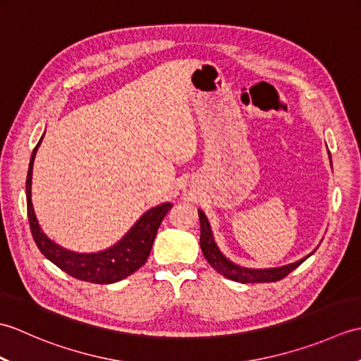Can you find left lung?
Returning a JSON list of instances; mask_svg holds the SVG:
<instances>
[{
    "mask_svg": "<svg viewBox=\"0 0 361 361\" xmlns=\"http://www.w3.org/2000/svg\"><path fill=\"white\" fill-rule=\"evenodd\" d=\"M198 217H200V247L203 255L208 260L209 265L214 270L220 274L226 276L228 279L242 282V283H251V282H276L281 281L288 276L291 271L301 265L305 259L298 260L295 264H290L281 268H271V270H248V268H242L239 265H234L233 262L221 255L219 251L216 242L212 239V233L209 228V221L206 219L203 211H198Z\"/></svg>",
    "mask_w": 361,
    "mask_h": 361,
    "instance_id": "8db88e82",
    "label": "left lung"
}]
</instances>
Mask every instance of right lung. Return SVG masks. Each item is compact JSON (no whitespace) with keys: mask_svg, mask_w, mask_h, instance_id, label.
<instances>
[{"mask_svg":"<svg viewBox=\"0 0 361 361\" xmlns=\"http://www.w3.org/2000/svg\"><path fill=\"white\" fill-rule=\"evenodd\" d=\"M43 140V137H42ZM42 140L38 141L32 152L27 171L26 180V202H27V217L30 233H32L34 240L42 255L49 259L52 264H56L60 270H63L75 279L93 282V283H113L121 279L127 278L135 273L137 268H141L145 260H147L153 240L158 233V228L163 221L167 211L172 208L171 203L159 204L157 208H152L144 216L136 221L135 226L122 237L114 247L93 252V255H80V252H73L63 250L48 237L38 226L35 219V212L30 202V183H32V166L35 159V153Z\"/></svg>","mask_w":361,"mask_h":361,"instance_id":"add662e5","label":"right lung"}]
</instances>
